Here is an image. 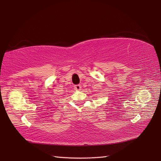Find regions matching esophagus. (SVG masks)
<instances>
[{
  "label": "esophagus",
  "mask_w": 161,
  "mask_h": 161,
  "mask_svg": "<svg viewBox=\"0 0 161 161\" xmlns=\"http://www.w3.org/2000/svg\"><path fill=\"white\" fill-rule=\"evenodd\" d=\"M74 88H75V90H76V91H80L81 89V86L79 84L75 85V86H74Z\"/></svg>",
  "instance_id": "1"
}]
</instances>
